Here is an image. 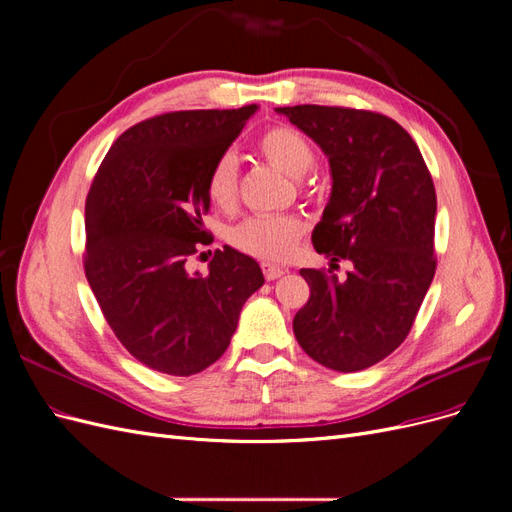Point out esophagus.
I'll return each instance as SVG.
<instances>
[{
  "label": "esophagus",
  "mask_w": 512,
  "mask_h": 512,
  "mask_svg": "<svg viewBox=\"0 0 512 512\" xmlns=\"http://www.w3.org/2000/svg\"><path fill=\"white\" fill-rule=\"evenodd\" d=\"M262 273H265L267 280H277V277H282L286 273V267L282 265H275V262H262Z\"/></svg>",
  "instance_id": "34e87169"
}]
</instances>
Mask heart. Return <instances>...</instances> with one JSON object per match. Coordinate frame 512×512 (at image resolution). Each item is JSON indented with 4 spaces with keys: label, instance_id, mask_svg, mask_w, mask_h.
<instances>
[{
    "label": "heart",
    "instance_id": "b5f03b06",
    "mask_svg": "<svg viewBox=\"0 0 512 512\" xmlns=\"http://www.w3.org/2000/svg\"><path fill=\"white\" fill-rule=\"evenodd\" d=\"M258 151L290 177H303L316 162V149L309 138L288 126H273L262 132ZM205 192L218 209L226 211L235 207L239 196V168L232 153H222L211 164ZM303 230L305 226L297 215H254L230 230V243L258 260L282 262L297 250Z\"/></svg>",
    "mask_w": 512,
    "mask_h": 512
}]
</instances>
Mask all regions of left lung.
I'll return each mask as SVG.
<instances>
[{
  "mask_svg": "<svg viewBox=\"0 0 512 512\" xmlns=\"http://www.w3.org/2000/svg\"><path fill=\"white\" fill-rule=\"evenodd\" d=\"M329 156L333 190L314 247L350 260L346 280L301 269L309 299L292 320L299 346L320 365L361 371L408 337L436 273V188L412 136L363 108H275Z\"/></svg>",
  "mask_w": 512,
  "mask_h": 512,
  "instance_id": "left-lung-1",
  "label": "left lung"
}]
</instances>
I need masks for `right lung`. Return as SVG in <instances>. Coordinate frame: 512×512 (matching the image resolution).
Returning <instances> with one entry per match:
<instances>
[{"mask_svg":"<svg viewBox=\"0 0 512 512\" xmlns=\"http://www.w3.org/2000/svg\"><path fill=\"white\" fill-rule=\"evenodd\" d=\"M256 111H175L108 149L85 200L83 267L102 314L136 361L192 376L226 352L243 303L265 284L258 262L215 250L209 275L185 262L207 245L205 179Z\"/></svg>","mask_w":512,"mask_h":512,"instance_id":"right-lung-1","label":"right lung"}]
</instances>
